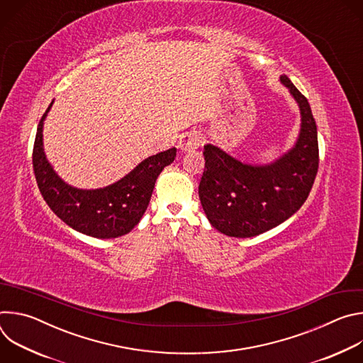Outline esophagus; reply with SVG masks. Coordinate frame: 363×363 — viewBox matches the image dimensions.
I'll list each match as a JSON object with an SVG mask.
<instances>
[{
    "mask_svg": "<svg viewBox=\"0 0 363 363\" xmlns=\"http://www.w3.org/2000/svg\"><path fill=\"white\" fill-rule=\"evenodd\" d=\"M201 143H202V136L196 130H188L181 135L178 146L182 152H191L199 147Z\"/></svg>",
    "mask_w": 363,
    "mask_h": 363,
    "instance_id": "34e87169",
    "label": "esophagus"
}]
</instances>
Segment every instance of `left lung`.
I'll use <instances>...</instances> for the list:
<instances>
[{
	"mask_svg": "<svg viewBox=\"0 0 363 363\" xmlns=\"http://www.w3.org/2000/svg\"><path fill=\"white\" fill-rule=\"evenodd\" d=\"M298 103L301 129L296 146L272 165L252 167L217 146L205 145L201 205L214 228L230 237H254L290 218L307 199L319 169L318 128L307 99L280 77Z\"/></svg>",
	"mask_w": 363,
	"mask_h": 363,
	"instance_id": "obj_1",
	"label": "left lung"
}]
</instances>
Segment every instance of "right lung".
<instances>
[{
	"label": "right lung",
	"mask_w": 363,
	"mask_h": 363,
	"mask_svg": "<svg viewBox=\"0 0 363 363\" xmlns=\"http://www.w3.org/2000/svg\"><path fill=\"white\" fill-rule=\"evenodd\" d=\"M51 105L38 123L33 147V169L44 201L60 220L86 235L115 238L128 234L145 214L155 182L162 169L174 162L177 149L152 155L106 188H73L57 177L44 155L43 122Z\"/></svg>",
	"instance_id": "1"
}]
</instances>
